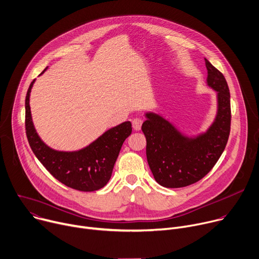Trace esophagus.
Listing matches in <instances>:
<instances>
[{"label": "esophagus", "mask_w": 259, "mask_h": 259, "mask_svg": "<svg viewBox=\"0 0 259 259\" xmlns=\"http://www.w3.org/2000/svg\"><path fill=\"white\" fill-rule=\"evenodd\" d=\"M142 125H143L142 119H138V117H136V119L132 120V127L135 131H139L140 128H142Z\"/></svg>", "instance_id": "obj_1"}]
</instances>
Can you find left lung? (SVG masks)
<instances>
[{"label":"left lung","mask_w":259,"mask_h":259,"mask_svg":"<svg viewBox=\"0 0 259 259\" xmlns=\"http://www.w3.org/2000/svg\"><path fill=\"white\" fill-rule=\"evenodd\" d=\"M206 84L217 92V113L205 132L182 133L165 117L146 112L142 130L147 138V159L158 184L181 188L201 180L222 155L230 132V94L223 74L206 59Z\"/></svg>","instance_id":"1"}]
</instances>
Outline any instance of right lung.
I'll list each match as a JSON object with an SVG mask.
<instances>
[{
	"instance_id": "1",
	"label": "right lung",
	"mask_w": 259,
	"mask_h": 259,
	"mask_svg": "<svg viewBox=\"0 0 259 259\" xmlns=\"http://www.w3.org/2000/svg\"><path fill=\"white\" fill-rule=\"evenodd\" d=\"M35 79L26 96V133L33 153L50 174L67 187L83 192L101 189L108 183L123 143L132 132L131 123L127 121L110 128L81 150H54L42 142L32 121L30 94Z\"/></svg>"
}]
</instances>
